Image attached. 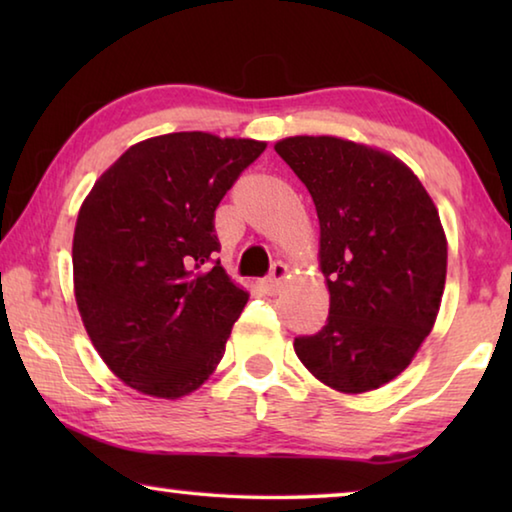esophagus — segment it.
<instances>
[{
	"label": "esophagus",
	"instance_id": "34e87169",
	"mask_svg": "<svg viewBox=\"0 0 512 512\" xmlns=\"http://www.w3.org/2000/svg\"><path fill=\"white\" fill-rule=\"evenodd\" d=\"M287 275H289V266L282 264V262H275L273 268H271V275H268L266 280H264L266 291H268V293H277V291H280L282 282L287 280Z\"/></svg>",
	"mask_w": 512,
	"mask_h": 512
}]
</instances>
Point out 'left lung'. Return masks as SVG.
I'll return each mask as SVG.
<instances>
[{
  "label": "left lung",
  "instance_id": "8db88e82",
  "mask_svg": "<svg viewBox=\"0 0 512 512\" xmlns=\"http://www.w3.org/2000/svg\"><path fill=\"white\" fill-rule=\"evenodd\" d=\"M275 151L314 198L327 325L293 343L325 386L375 391L409 368L436 323L447 237L418 176L377 146L296 135Z\"/></svg>",
  "mask_w": 512,
  "mask_h": 512
}]
</instances>
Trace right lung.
Returning a JSON list of instances; mask_svg holds the SVG:
<instances>
[{
    "instance_id": "1",
    "label": "right lung",
    "mask_w": 512,
    "mask_h": 512,
    "mask_svg": "<svg viewBox=\"0 0 512 512\" xmlns=\"http://www.w3.org/2000/svg\"><path fill=\"white\" fill-rule=\"evenodd\" d=\"M266 142L183 131L133 144L85 196L74 298L94 350L137 393L178 400L223 359L248 291L214 262V210Z\"/></svg>"
}]
</instances>
